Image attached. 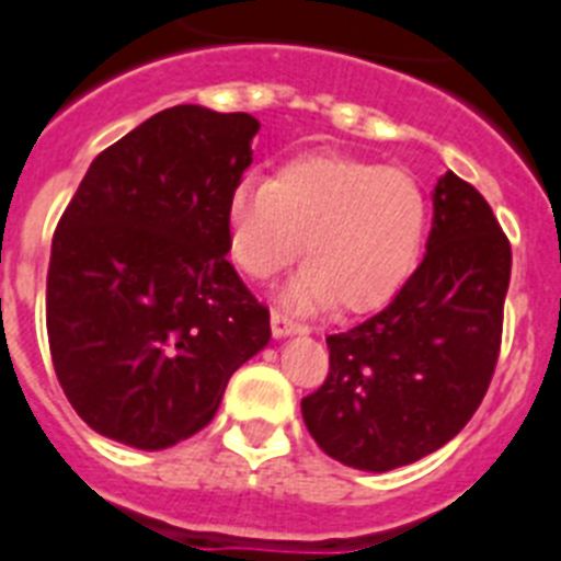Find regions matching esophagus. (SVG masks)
Instances as JSON below:
<instances>
[{"instance_id":"34e87169","label":"esophagus","mask_w":561,"mask_h":561,"mask_svg":"<svg viewBox=\"0 0 561 561\" xmlns=\"http://www.w3.org/2000/svg\"><path fill=\"white\" fill-rule=\"evenodd\" d=\"M271 331H273V336L282 339V336H290V333L302 331V324L296 322L294 317H288V313H282V310H273V313H271Z\"/></svg>"}]
</instances>
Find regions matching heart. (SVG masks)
Instances as JSON below:
<instances>
[{
  "label": "heart",
  "mask_w": 561,
  "mask_h": 561,
  "mask_svg": "<svg viewBox=\"0 0 561 561\" xmlns=\"http://www.w3.org/2000/svg\"><path fill=\"white\" fill-rule=\"evenodd\" d=\"M425 193L411 173L339 153H305L271 182L244 176L225 202L230 259L265 282L299 256L285 288L299 310L336 302L365 313L390 302L425 242Z\"/></svg>",
  "instance_id": "1"
}]
</instances>
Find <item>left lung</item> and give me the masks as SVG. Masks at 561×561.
<instances>
[{"label": "left lung", "mask_w": 561, "mask_h": 561, "mask_svg": "<svg viewBox=\"0 0 561 561\" xmlns=\"http://www.w3.org/2000/svg\"><path fill=\"white\" fill-rule=\"evenodd\" d=\"M507 282L511 242L491 205L448 171L422 265L388 308L328 336V379L302 399L319 448L385 473L448 445L491 385Z\"/></svg>", "instance_id": "8db88e82"}]
</instances>
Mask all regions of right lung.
Segmentation results:
<instances>
[{
	"label": "right lung",
	"mask_w": 561,
	"mask_h": 561,
	"mask_svg": "<svg viewBox=\"0 0 561 561\" xmlns=\"http://www.w3.org/2000/svg\"><path fill=\"white\" fill-rule=\"evenodd\" d=\"M256 130L251 113L168 107L93 159L56 225L50 359L107 439L164 450L199 433L271 339V313L225 259V202Z\"/></svg>",
	"instance_id": "right-lung-1"
}]
</instances>
